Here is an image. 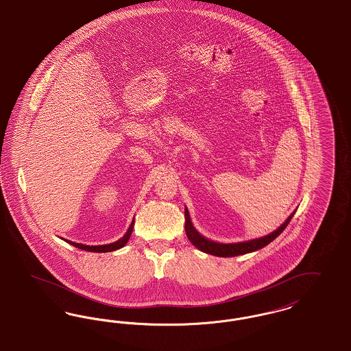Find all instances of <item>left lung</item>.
<instances>
[{"instance_id":"left-lung-1","label":"left lung","mask_w":351,"mask_h":351,"mask_svg":"<svg viewBox=\"0 0 351 351\" xmlns=\"http://www.w3.org/2000/svg\"><path fill=\"white\" fill-rule=\"evenodd\" d=\"M293 214H295V211L289 216V219L279 228L274 230L273 233L265 236V237H259L256 240L237 243V244H219V243L210 241L208 239H204L203 236L199 234L195 228L193 227V223L190 220V215H189L187 208H184V219H186L184 230H186V236L190 240V243L194 246H197L199 250H202L207 254L217 256V257H234V256H241V254H246V253L258 250V249H262L263 246L270 244L289 226Z\"/></svg>"}]
</instances>
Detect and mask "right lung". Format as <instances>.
Segmentation results:
<instances>
[{
    "label": "right lung",
    "mask_w": 351,
    "mask_h": 351,
    "mask_svg": "<svg viewBox=\"0 0 351 351\" xmlns=\"http://www.w3.org/2000/svg\"><path fill=\"white\" fill-rule=\"evenodd\" d=\"M132 229H134V221L131 223L130 228L127 230V233L123 236L121 240L112 243V244L107 245H98V246H89V245L77 244V243H72V241H68L69 244L76 246L78 249H82V250H86V252H95V253H106V252H112V250H117V249H121L124 245L127 244V241L130 240L131 237V233H132ZM66 241V240H65Z\"/></svg>",
    "instance_id": "right-lung-1"
}]
</instances>
